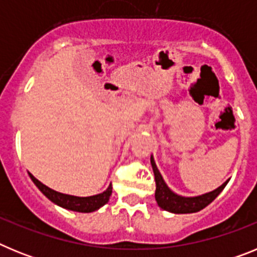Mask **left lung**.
Returning <instances> with one entry per match:
<instances>
[{"label":"left lung","instance_id":"left-lung-1","mask_svg":"<svg viewBox=\"0 0 257 257\" xmlns=\"http://www.w3.org/2000/svg\"><path fill=\"white\" fill-rule=\"evenodd\" d=\"M151 163L152 169L154 172V179H156V201L158 203L161 208L169 211L172 213H193L198 212L202 208H205L206 206H208L213 199L219 196L220 193L222 192V189L225 188V185L228 184L229 180H226L225 183L220 185L217 189L212 190L210 193H206V194H202V196L197 197H183L179 196L176 193L172 192L167 184L163 180L162 175L160 174L158 169H157L156 162H154V158L151 157Z\"/></svg>","mask_w":257,"mask_h":257}]
</instances>
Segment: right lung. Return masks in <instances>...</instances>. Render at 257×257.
Segmentation results:
<instances>
[{"label":"right lung","instance_id":"obj_1","mask_svg":"<svg viewBox=\"0 0 257 257\" xmlns=\"http://www.w3.org/2000/svg\"><path fill=\"white\" fill-rule=\"evenodd\" d=\"M29 178L32 179V181L36 184V187L44 193L45 196L50 199L51 202H54L55 205L60 206L63 208H67L70 211H77V212H92V211H96L104 206L105 203H108L109 197L112 194V184L106 188V190H104L100 194H96V196H90V197H76V196H69V194H64V193H59L56 190L51 189V188L46 187L45 184L41 183L40 180L33 176L31 172H28Z\"/></svg>","mask_w":257,"mask_h":257}]
</instances>
